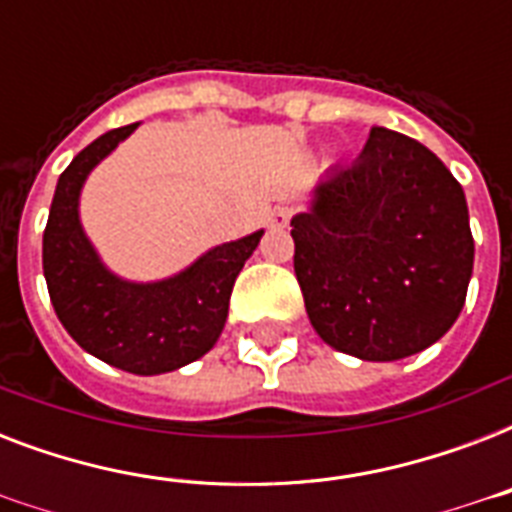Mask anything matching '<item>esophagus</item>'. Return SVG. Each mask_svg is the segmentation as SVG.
<instances>
[{"label": "esophagus", "mask_w": 512, "mask_h": 512, "mask_svg": "<svg viewBox=\"0 0 512 512\" xmlns=\"http://www.w3.org/2000/svg\"><path fill=\"white\" fill-rule=\"evenodd\" d=\"M289 217H292V207H276L271 212V225L273 228H287Z\"/></svg>", "instance_id": "obj_1"}]
</instances>
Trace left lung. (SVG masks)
<instances>
[{
    "label": "left lung",
    "instance_id": "obj_1",
    "mask_svg": "<svg viewBox=\"0 0 512 512\" xmlns=\"http://www.w3.org/2000/svg\"><path fill=\"white\" fill-rule=\"evenodd\" d=\"M295 276L319 337L361 361L414 356L452 329L473 276L462 185L433 151L372 127L292 217Z\"/></svg>",
    "mask_w": 512,
    "mask_h": 512
}]
</instances>
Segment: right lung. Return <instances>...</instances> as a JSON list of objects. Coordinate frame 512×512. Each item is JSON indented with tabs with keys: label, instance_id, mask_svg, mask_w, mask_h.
Returning a JSON list of instances; mask_svg holds the SVG:
<instances>
[{
	"label": "right lung",
	"instance_id": "add662e5",
	"mask_svg": "<svg viewBox=\"0 0 512 512\" xmlns=\"http://www.w3.org/2000/svg\"><path fill=\"white\" fill-rule=\"evenodd\" d=\"M127 124L92 140L58 177L44 228L42 268L52 308L66 332L100 361L124 372L164 374L201 358L228 319L233 281L263 231L228 241L162 281H127L103 265L79 220L82 185L127 140Z\"/></svg>",
	"mask_w": 512,
	"mask_h": 512
}]
</instances>
